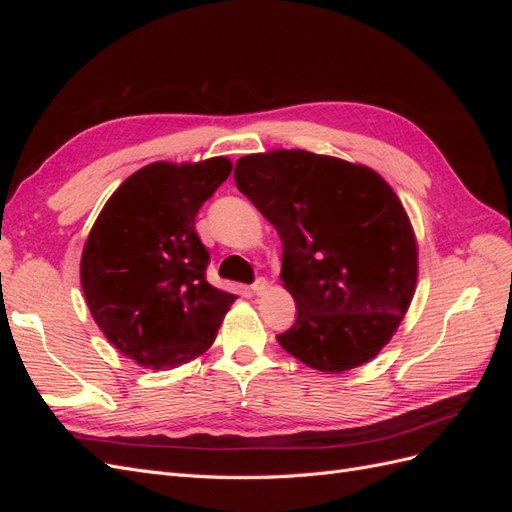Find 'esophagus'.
I'll return each instance as SVG.
<instances>
[{
    "mask_svg": "<svg viewBox=\"0 0 512 512\" xmlns=\"http://www.w3.org/2000/svg\"><path fill=\"white\" fill-rule=\"evenodd\" d=\"M267 290H269V282L265 280V277H260V280H256L252 284V292L256 294V297H262V294H265Z\"/></svg>",
    "mask_w": 512,
    "mask_h": 512,
    "instance_id": "1",
    "label": "esophagus"
}]
</instances>
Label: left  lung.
<instances>
[{"label":"left lung","mask_w":512,"mask_h":512,"mask_svg":"<svg viewBox=\"0 0 512 512\" xmlns=\"http://www.w3.org/2000/svg\"><path fill=\"white\" fill-rule=\"evenodd\" d=\"M235 181L284 243L280 277L299 314L277 342L324 374L369 363L418 277L414 228L391 185L374 168L303 149L243 156Z\"/></svg>","instance_id":"1"}]
</instances>
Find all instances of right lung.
I'll return each instance as SVG.
<instances>
[{"label":"right lung","mask_w":512,"mask_h":512,"mask_svg":"<svg viewBox=\"0 0 512 512\" xmlns=\"http://www.w3.org/2000/svg\"><path fill=\"white\" fill-rule=\"evenodd\" d=\"M224 156L153 162L106 200L81 256L91 316L123 356L145 369H173L203 354L237 294L215 288L198 239V209L228 179Z\"/></svg>","instance_id":"obj_1"}]
</instances>
